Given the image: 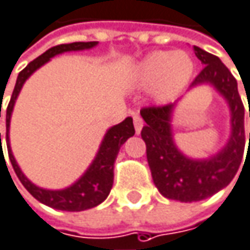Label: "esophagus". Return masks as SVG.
<instances>
[{
    "mask_svg": "<svg viewBox=\"0 0 250 250\" xmlns=\"http://www.w3.org/2000/svg\"><path fill=\"white\" fill-rule=\"evenodd\" d=\"M133 123H134V128H136V133L140 134L142 128H143V119L139 116V114H134L133 117Z\"/></svg>",
    "mask_w": 250,
    "mask_h": 250,
    "instance_id": "esophagus-1",
    "label": "esophagus"
}]
</instances>
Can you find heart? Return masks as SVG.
<instances>
[{"mask_svg": "<svg viewBox=\"0 0 250 250\" xmlns=\"http://www.w3.org/2000/svg\"><path fill=\"white\" fill-rule=\"evenodd\" d=\"M194 64L186 53L154 51L136 67L134 80L142 88H154L160 102H169L177 96L192 79Z\"/></svg>", "mask_w": 250, "mask_h": 250, "instance_id": "b5f03b06", "label": "heart"}]
</instances>
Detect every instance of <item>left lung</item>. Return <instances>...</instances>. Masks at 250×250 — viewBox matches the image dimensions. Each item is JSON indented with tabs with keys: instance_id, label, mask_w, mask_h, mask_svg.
<instances>
[{
	"instance_id": "obj_1",
	"label": "left lung",
	"mask_w": 250,
	"mask_h": 250,
	"mask_svg": "<svg viewBox=\"0 0 250 250\" xmlns=\"http://www.w3.org/2000/svg\"><path fill=\"white\" fill-rule=\"evenodd\" d=\"M193 50L205 67L193 80L190 88L203 84L212 85L228 103L230 111L228 143L208 159L188 157L173 139L171 117L177 102L162 107H146L140 111L146 122L142 139L146 143L153 182L165 197L185 203L203 200L226 188L238 173L245 151V107L236 79L216 56L196 45Z\"/></svg>"
}]
</instances>
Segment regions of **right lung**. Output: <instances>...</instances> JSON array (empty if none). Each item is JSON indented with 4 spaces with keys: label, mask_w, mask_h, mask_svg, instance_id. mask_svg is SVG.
<instances>
[{
    "label": "right lung",
    "mask_w": 250,
    "mask_h": 250,
    "mask_svg": "<svg viewBox=\"0 0 250 250\" xmlns=\"http://www.w3.org/2000/svg\"><path fill=\"white\" fill-rule=\"evenodd\" d=\"M97 41H88V42H71V44H60L50 50H47L44 54L37 57L34 61H31L17 77V83L12 91L11 100L7 107V148L8 156L11 162L15 174L18 176L22 186L34 196L35 199L53 209L65 210V212H81L91 208H96L104 202L108 196V193L113 188V179H114V162L119 154V150L125 143V140L131 136H134V125L133 119L127 117L122 123L113 125L107 130L104 134L102 145L99 147V151L88 166V169L81 174L79 180H76L71 186L60 190H50L42 189L40 186L34 185L31 180L27 179V176L20 169L14 154H12L11 145H10V123H11V114L14 110L15 100L24 85V83L30 79V76L37 71L40 67H42L45 62H48L53 57L62 53L68 51H83L90 50L96 47ZM1 117V107H0ZM0 145H1V133H0ZM2 148V146H1Z\"/></svg>",
    "instance_id": "obj_1"
}]
</instances>
